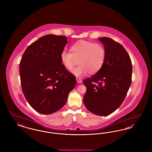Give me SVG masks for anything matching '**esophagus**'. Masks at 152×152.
Listing matches in <instances>:
<instances>
[{"label": "esophagus", "mask_w": 152, "mask_h": 152, "mask_svg": "<svg viewBox=\"0 0 152 152\" xmlns=\"http://www.w3.org/2000/svg\"><path fill=\"white\" fill-rule=\"evenodd\" d=\"M76 80H77V82L79 83H82V80L81 78L80 77H77L76 78Z\"/></svg>", "instance_id": "obj_1"}]
</instances>
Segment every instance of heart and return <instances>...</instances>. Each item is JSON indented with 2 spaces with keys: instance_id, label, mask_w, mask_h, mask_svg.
I'll return each mask as SVG.
<instances>
[{
  "instance_id": "obj_1",
  "label": "heart",
  "mask_w": 152,
  "mask_h": 152,
  "mask_svg": "<svg viewBox=\"0 0 152 152\" xmlns=\"http://www.w3.org/2000/svg\"><path fill=\"white\" fill-rule=\"evenodd\" d=\"M71 52L63 51L60 54L63 65L71 71L78 63L79 66L74 69L72 73L77 77H81L89 72L94 75L102 67L106 58V51L100 44L86 40H79L73 44Z\"/></svg>"
}]
</instances>
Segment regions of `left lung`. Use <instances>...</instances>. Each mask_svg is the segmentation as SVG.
Returning a JSON list of instances; mask_svg holds the SVG:
<instances>
[{
	"label": "left lung",
	"instance_id": "8db88e82",
	"mask_svg": "<svg viewBox=\"0 0 152 152\" xmlns=\"http://www.w3.org/2000/svg\"><path fill=\"white\" fill-rule=\"evenodd\" d=\"M104 44L106 58L101 69L83 80L87 87L83 102L88 110L108 116L119 108L132 83V64L121 44L107 37L99 38Z\"/></svg>",
	"mask_w": 152,
	"mask_h": 152
}]
</instances>
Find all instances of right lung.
I'll return each mask as SVG.
<instances>
[{
  "label": "right lung",
  "instance_id": "right-lung-1",
  "mask_svg": "<svg viewBox=\"0 0 152 152\" xmlns=\"http://www.w3.org/2000/svg\"><path fill=\"white\" fill-rule=\"evenodd\" d=\"M66 43V36L46 35L30 44L22 56V91L31 107L40 113L50 115L61 108L76 84V77L60 59Z\"/></svg>",
  "mask_w": 152,
  "mask_h": 152
}]
</instances>
